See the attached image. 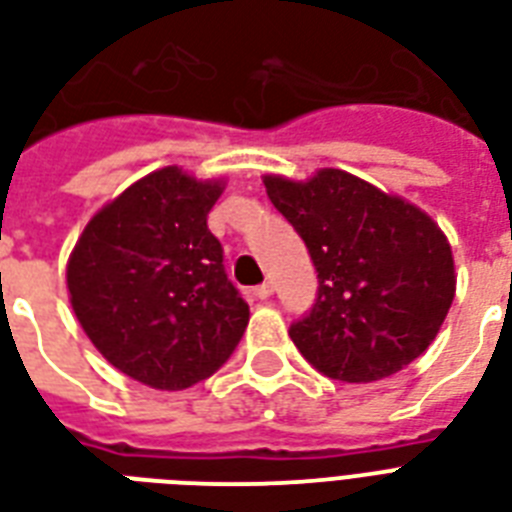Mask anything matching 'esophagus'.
Wrapping results in <instances>:
<instances>
[{
	"instance_id": "34e87169",
	"label": "esophagus",
	"mask_w": 512,
	"mask_h": 512,
	"mask_svg": "<svg viewBox=\"0 0 512 512\" xmlns=\"http://www.w3.org/2000/svg\"><path fill=\"white\" fill-rule=\"evenodd\" d=\"M253 296H256V299H269V296H272V283H261V285H256V288H253Z\"/></svg>"
}]
</instances>
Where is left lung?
Returning <instances> with one entry per match:
<instances>
[{
	"instance_id": "8db88e82",
	"label": "left lung",
	"mask_w": 512,
	"mask_h": 512,
	"mask_svg": "<svg viewBox=\"0 0 512 512\" xmlns=\"http://www.w3.org/2000/svg\"><path fill=\"white\" fill-rule=\"evenodd\" d=\"M264 186L318 269V299L288 331L301 355L339 382H376L419 358L457 291L441 227L347 170L264 176Z\"/></svg>"
}]
</instances>
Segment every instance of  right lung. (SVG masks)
I'll use <instances>...</instances> for the list:
<instances>
[{
	"instance_id": "1",
	"label": "right lung",
	"mask_w": 512,
	"mask_h": 512,
	"mask_svg": "<svg viewBox=\"0 0 512 512\" xmlns=\"http://www.w3.org/2000/svg\"><path fill=\"white\" fill-rule=\"evenodd\" d=\"M221 192V178L154 170L87 221L66 264L87 339L154 390H186L219 371L251 318L208 229Z\"/></svg>"
}]
</instances>
